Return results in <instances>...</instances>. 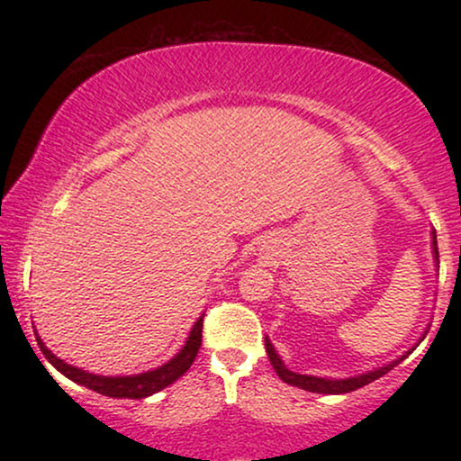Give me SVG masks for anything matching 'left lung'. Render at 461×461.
<instances>
[{
  "label": "left lung",
  "mask_w": 461,
  "mask_h": 461,
  "mask_svg": "<svg viewBox=\"0 0 461 461\" xmlns=\"http://www.w3.org/2000/svg\"><path fill=\"white\" fill-rule=\"evenodd\" d=\"M433 253H436V260H438V240H436V231H433ZM267 353H268V359H271L275 373L279 375V379L290 385H297V388H303L308 390V393H319V394H347V393H353V390L362 388V385H368L370 382H375V379L384 377L388 370H393L396 364L401 362V359H396V362L388 364V366L384 368H377L373 370V373H366V375H359V377H351V379H322V377H312V375H299V373H293V370H288L284 366V362L279 359L277 353H275V348L271 345V340L267 338Z\"/></svg>",
  "instance_id": "obj_1"
}]
</instances>
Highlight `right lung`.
Masks as SVG:
<instances>
[{
  "instance_id": "1",
  "label": "right lung",
  "mask_w": 461,
  "mask_h": 461,
  "mask_svg": "<svg viewBox=\"0 0 461 461\" xmlns=\"http://www.w3.org/2000/svg\"><path fill=\"white\" fill-rule=\"evenodd\" d=\"M201 330H203V316L194 322L186 345H184L182 351H179L171 362H167L164 366L156 370H149V373L134 375V377H102V375H91L86 373V370L68 366V364L62 362L60 357H56L54 353L43 345L41 338H36V342H39L43 356L50 359L51 366L60 370V373L71 379V382L86 385V388H91L95 393L104 396H114V399H145V396L160 393L162 388H167V385L177 382V379L182 377L190 366H193L194 357H197L199 347H201Z\"/></svg>"
}]
</instances>
